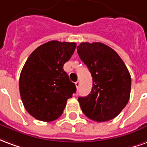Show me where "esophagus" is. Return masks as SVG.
Returning <instances> with one entry per match:
<instances>
[{"label":"esophagus","mask_w":147,"mask_h":147,"mask_svg":"<svg viewBox=\"0 0 147 147\" xmlns=\"http://www.w3.org/2000/svg\"><path fill=\"white\" fill-rule=\"evenodd\" d=\"M76 86L77 90H79V88H80V81H77V82H76Z\"/></svg>","instance_id":"obj_1"}]
</instances>
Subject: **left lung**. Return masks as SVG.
Wrapping results in <instances>:
<instances>
[{
	"label": "left lung",
	"mask_w": 147,
	"mask_h": 147,
	"mask_svg": "<svg viewBox=\"0 0 147 147\" xmlns=\"http://www.w3.org/2000/svg\"><path fill=\"white\" fill-rule=\"evenodd\" d=\"M77 53L93 78L91 92L79 97L83 113L97 122L113 119L129 101L131 80L120 56L101 42H82Z\"/></svg>",
	"instance_id": "obj_1"
}]
</instances>
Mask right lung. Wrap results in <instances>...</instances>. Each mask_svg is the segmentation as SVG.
<instances>
[{
	"label": "right lung",
	"instance_id": "1",
	"mask_svg": "<svg viewBox=\"0 0 147 147\" xmlns=\"http://www.w3.org/2000/svg\"><path fill=\"white\" fill-rule=\"evenodd\" d=\"M76 47L75 42L50 41L34 49L24 64L19 83L21 99L26 110L37 120H57L76 91L63 68Z\"/></svg>",
	"mask_w": 147,
	"mask_h": 147
}]
</instances>
